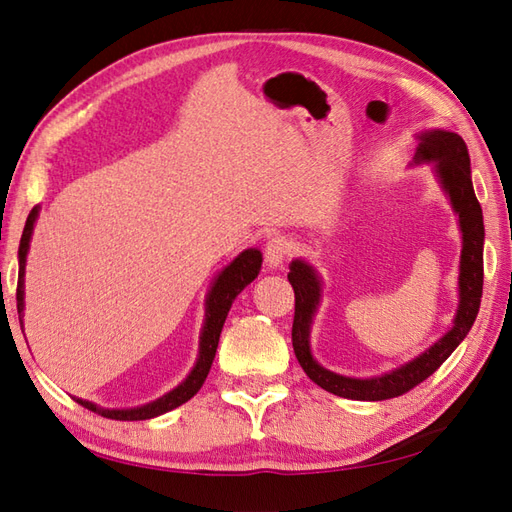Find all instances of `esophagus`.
Wrapping results in <instances>:
<instances>
[{"instance_id": "34e87169", "label": "esophagus", "mask_w": 512, "mask_h": 512, "mask_svg": "<svg viewBox=\"0 0 512 512\" xmlns=\"http://www.w3.org/2000/svg\"><path fill=\"white\" fill-rule=\"evenodd\" d=\"M292 252V243L286 237H273L265 245V260L271 269H277L284 265V260Z\"/></svg>"}]
</instances>
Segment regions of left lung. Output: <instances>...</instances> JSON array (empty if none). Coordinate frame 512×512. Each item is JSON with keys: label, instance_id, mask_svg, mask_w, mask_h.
Returning <instances> with one entry per match:
<instances>
[{"label": "left lung", "instance_id": "8db88e82", "mask_svg": "<svg viewBox=\"0 0 512 512\" xmlns=\"http://www.w3.org/2000/svg\"><path fill=\"white\" fill-rule=\"evenodd\" d=\"M431 162L436 177L459 215L461 228V260H459V307L448 329L436 344L421 352L416 359L374 378L339 376L324 369L312 354L309 331L322 299V284L316 269L305 260H292L288 282L294 288V322L292 348L309 380L333 395L356 401H382L408 393L416 384L427 380L453 350L466 339L476 320L480 297H483V209H480L470 173V156L463 138L448 130H425L418 134L414 164Z\"/></svg>", "mask_w": 512, "mask_h": 512}]
</instances>
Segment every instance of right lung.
<instances>
[{"mask_svg":"<svg viewBox=\"0 0 512 512\" xmlns=\"http://www.w3.org/2000/svg\"><path fill=\"white\" fill-rule=\"evenodd\" d=\"M38 211L40 207H34L32 213L27 215V222L23 228L21 235V245H19V284H17V312H19V320L23 327V307H25V262H27V252H29V241H32V232H34V224L38 220ZM260 265H262V254L256 247H250V250L241 252L235 260L230 262L228 267H224L215 282L211 284V290L207 294L205 301V324L203 331H200V344H198V359L192 367V371L188 374L179 386H175L173 391L162 395L156 401H149L145 406H136V408H102L91 404L87 399H76V404H81L83 408L96 412L100 416L106 418H115V421H147V418L160 416L164 412H170L179 408L185 401L192 399L200 386L205 384L207 374L211 369V363L215 359V350H218V342H220V333L226 322V316L230 312L232 301L237 299V294L247 286L252 284L258 273H260Z\"/></svg>","mask_w":512,"mask_h":512,"instance_id":"add662e5","label":"right lung"}]
</instances>
